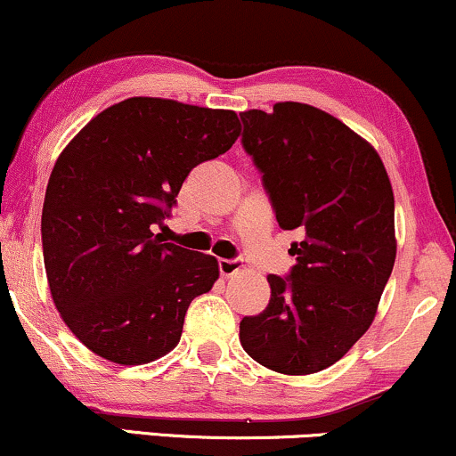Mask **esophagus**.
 Segmentation results:
<instances>
[{"mask_svg":"<svg viewBox=\"0 0 456 456\" xmlns=\"http://www.w3.org/2000/svg\"><path fill=\"white\" fill-rule=\"evenodd\" d=\"M217 266H219V273H222L224 277H230V275H234V273H239L240 269H243V262L222 258L217 262Z\"/></svg>","mask_w":456,"mask_h":456,"instance_id":"esophagus-1","label":"esophagus"}]
</instances>
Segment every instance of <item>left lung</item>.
<instances>
[{
    "label": "left lung",
    "instance_id": "8db88e82",
    "mask_svg": "<svg viewBox=\"0 0 456 456\" xmlns=\"http://www.w3.org/2000/svg\"><path fill=\"white\" fill-rule=\"evenodd\" d=\"M243 147L262 173L277 224L298 230L290 275H269L271 301L240 320L260 365L309 376L367 333L397 256L395 196L376 149L315 106L245 110Z\"/></svg>",
    "mask_w": 456,
    "mask_h": 456
}]
</instances>
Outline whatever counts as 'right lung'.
<instances>
[{"label": "right lung", "instance_id": "add662e5", "mask_svg": "<svg viewBox=\"0 0 456 456\" xmlns=\"http://www.w3.org/2000/svg\"><path fill=\"white\" fill-rule=\"evenodd\" d=\"M240 134L234 110L127 98L95 115L53 166L42 251L53 303L94 354L144 365L179 344L217 260L153 234L194 166Z\"/></svg>", "mask_w": 456, "mask_h": 456}]
</instances>
